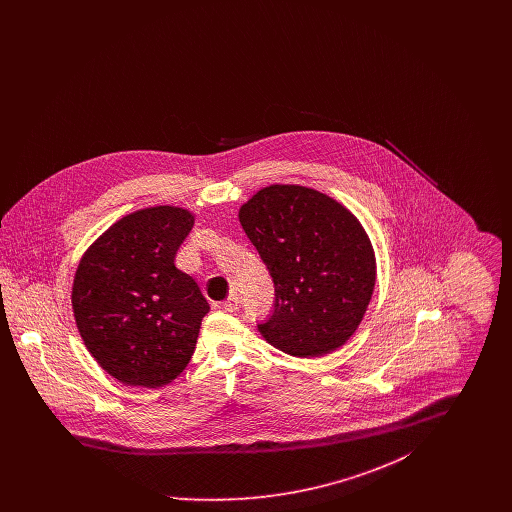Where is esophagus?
Segmentation results:
<instances>
[{
	"instance_id": "obj_1",
	"label": "esophagus",
	"mask_w": 512,
	"mask_h": 512,
	"mask_svg": "<svg viewBox=\"0 0 512 512\" xmlns=\"http://www.w3.org/2000/svg\"><path fill=\"white\" fill-rule=\"evenodd\" d=\"M222 309L228 311V313H236L240 309V297L236 293H232L224 303H222Z\"/></svg>"
}]
</instances>
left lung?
I'll return each instance as SVG.
<instances>
[{
  "label": "left lung",
  "mask_w": 512,
  "mask_h": 512,
  "mask_svg": "<svg viewBox=\"0 0 512 512\" xmlns=\"http://www.w3.org/2000/svg\"><path fill=\"white\" fill-rule=\"evenodd\" d=\"M247 238L274 282L263 338L293 357H320L353 336L376 282L365 228L336 199L274 184L240 209Z\"/></svg>",
  "instance_id": "8db88e82"
}]
</instances>
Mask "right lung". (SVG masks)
I'll list each match as a JSON object with an SVG mask.
<instances>
[{"mask_svg": "<svg viewBox=\"0 0 512 512\" xmlns=\"http://www.w3.org/2000/svg\"><path fill=\"white\" fill-rule=\"evenodd\" d=\"M192 226L194 215L180 207L136 211L105 230L76 268L78 332L99 366L126 386L161 388L194 355L209 303L174 265Z\"/></svg>", "mask_w": 512, "mask_h": 512, "instance_id": "1", "label": "right lung"}]
</instances>
